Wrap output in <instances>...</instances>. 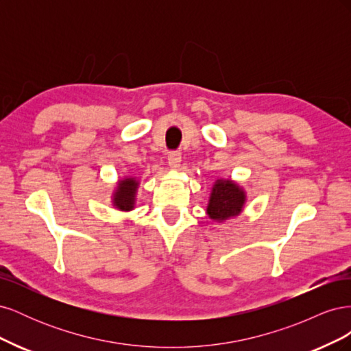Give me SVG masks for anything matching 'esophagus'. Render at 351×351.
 I'll return each instance as SVG.
<instances>
[{
	"label": "esophagus",
	"instance_id": "34e87169",
	"mask_svg": "<svg viewBox=\"0 0 351 351\" xmlns=\"http://www.w3.org/2000/svg\"><path fill=\"white\" fill-rule=\"evenodd\" d=\"M168 164L173 169H178L180 164H182V152L180 151H171L168 154Z\"/></svg>",
	"mask_w": 351,
	"mask_h": 351
}]
</instances>
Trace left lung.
<instances>
[{
	"label": "left lung",
	"mask_w": 351,
	"mask_h": 351,
	"mask_svg": "<svg viewBox=\"0 0 351 351\" xmlns=\"http://www.w3.org/2000/svg\"><path fill=\"white\" fill-rule=\"evenodd\" d=\"M244 193L237 184L230 180H218L212 189L208 214L212 219L224 221L230 217L239 215L243 209Z\"/></svg>",
	"instance_id": "obj_1"
}]
</instances>
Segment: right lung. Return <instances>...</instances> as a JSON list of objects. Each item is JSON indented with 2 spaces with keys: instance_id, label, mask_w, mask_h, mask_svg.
Here are the masks:
<instances>
[{
  "instance_id": "obj_1",
  "label": "right lung",
  "mask_w": 351,
  "mask_h": 351,
  "mask_svg": "<svg viewBox=\"0 0 351 351\" xmlns=\"http://www.w3.org/2000/svg\"><path fill=\"white\" fill-rule=\"evenodd\" d=\"M136 187H137L136 180H133V178L121 180L119 184V190H117L115 196H114V205L121 210L133 209Z\"/></svg>"
}]
</instances>
